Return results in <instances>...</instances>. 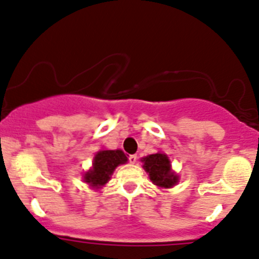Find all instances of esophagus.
<instances>
[{
    "mask_svg": "<svg viewBox=\"0 0 259 259\" xmlns=\"http://www.w3.org/2000/svg\"><path fill=\"white\" fill-rule=\"evenodd\" d=\"M137 159H138V157L135 154L129 155V162L132 163V164H135V163H137Z\"/></svg>",
    "mask_w": 259,
    "mask_h": 259,
    "instance_id": "obj_1",
    "label": "esophagus"
}]
</instances>
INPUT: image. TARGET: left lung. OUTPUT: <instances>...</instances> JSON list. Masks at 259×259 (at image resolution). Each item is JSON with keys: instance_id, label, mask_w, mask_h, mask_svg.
<instances>
[{"instance_id": "8db88e82", "label": "left lung", "mask_w": 259, "mask_h": 259, "mask_svg": "<svg viewBox=\"0 0 259 259\" xmlns=\"http://www.w3.org/2000/svg\"><path fill=\"white\" fill-rule=\"evenodd\" d=\"M143 168L149 175L150 181L162 188H170L178 182V176L170 167V160L167 154L158 152L155 154L142 158Z\"/></svg>"}]
</instances>
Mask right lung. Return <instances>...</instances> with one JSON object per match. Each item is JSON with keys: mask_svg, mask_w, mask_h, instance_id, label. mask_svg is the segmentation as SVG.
I'll return each instance as SVG.
<instances>
[{"mask_svg": "<svg viewBox=\"0 0 259 259\" xmlns=\"http://www.w3.org/2000/svg\"><path fill=\"white\" fill-rule=\"evenodd\" d=\"M126 162L127 157L121 149L100 150L95 155L92 168L83 175V181L92 188L102 187L109 182L115 168Z\"/></svg>", "mask_w": 259, "mask_h": 259, "instance_id": "1", "label": "right lung"}]
</instances>
